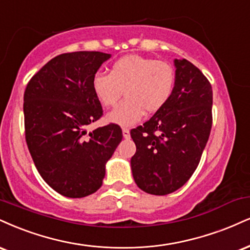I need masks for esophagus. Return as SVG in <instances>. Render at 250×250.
<instances>
[{
	"label": "esophagus",
	"mask_w": 250,
	"mask_h": 250,
	"mask_svg": "<svg viewBox=\"0 0 250 250\" xmlns=\"http://www.w3.org/2000/svg\"><path fill=\"white\" fill-rule=\"evenodd\" d=\"M122 134H123V137H125V138H130V130H129L128 128H123L122 129Z\"/></svg>",
	"instance_id": "obj_1"
}]
</instances>
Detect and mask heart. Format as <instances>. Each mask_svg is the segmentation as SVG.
Returning a JSON list of instances; mask_svg holds the SVG:
<instances>
[{
	"instance_id": "obj_1",
	"label": "heart",
	"mask_w": 250,
	"mask_h": 250,
	"mask_svg": "<svg viewBox=\"0 0 250 250\" xmlns=\"http://www.w3.org/2000/svg\"><path fill=\"white\" fill-rule=\"evenodd\" d=\"M176 83V71L167 62L128 55L110 66L109 73H96L92 79L95 98L104 107H115L123 92L125 100L107 114V120L130 127L144 113H156L170 100Z\"/></svg>"
}]
</instances>
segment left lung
I'll use <instances>...</instances> for the list:
<instances>
[{"instance_id": "1", "label": "left lung", "mask_w": 250, "mask_h": 250, "mask_svg": "<svg viewBox=\"0 0 250 250\" xmlns=\"http://www.w3.org/2000/svg\"><path fill=\"white\" fill-rule=\"evenodd\" d=\"M176 83L167 104L130 131L136 144L131 171L141 190L172 193L191 178L212 128V86L198 67L174 59Z\"/></svg>"}]
</instances>
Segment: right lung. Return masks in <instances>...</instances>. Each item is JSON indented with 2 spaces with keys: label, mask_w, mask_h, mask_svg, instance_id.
Segmentation results:
<instances>
[{
  "label": "right lung",
  "mask_w": 250,
  "mask_h": 250,
  "mask_svg": "<svg viewBox=\"0 0 250 250\" xmlns=\"http://www.w3.org/2000/svg\"><path fill=\"white\" fill-rule=\"evenodd\" d=\"M112 57L96 51L62 53L29 81L24 92L25 140L47 185L68 198H83L101 188L106 164L122 141L117 125L87 133L102 115L92 79Z\"/></svg>",
  "instance_id": "obj_1"
}]
</instances>
